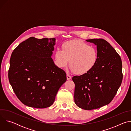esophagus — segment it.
<instances>
[{"instance_id":"obj_1","label":"esophagus","mask_w":131,"mask_h":131,"mask_svg":"<svg viewBox=\"0 0 131 131\" xmlns=\"http://www.w3.org/2000/svg\"><path fill=\"white\" fill-rule=\"evenodd\" d=\"M71 77L69 75V74H67V80H70V79H71Z\"/></svg>"}]
</instances>
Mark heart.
<instances>
[{
  "label": "heart",
  "mask_w": 131,
  "mask_h": 131,
  "mask_svg": "<svg viewBox=\"0 0 131 131\" xmlns=\"http://www.w3.org/2000/svg\"><path fill=\"white\" fill-rule=\"evenodd\" d=\"M98 59L97 49L81 40L66 42L63 50L58 49L55 54V61L60 68L66 67L69 63L70 70L77 74L88 72L96 65Z\"/></svg>",
  "instance_id": "b5f03b06"
}]
</instances>
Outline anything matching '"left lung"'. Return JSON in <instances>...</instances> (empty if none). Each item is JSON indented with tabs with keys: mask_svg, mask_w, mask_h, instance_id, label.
Listing matches in <instances>:
<instances>
[{
	"mask_svg": "<svg viewBox=\"0 0 131 131\" xmlns=\"http://www.w3.org/2000/svg\"><path fill=\"white\" fill-rule=\"evenodd\" d=\"M96 46L98 59L88 72L75 76L74 103L85 110H92L109 104L122 81L121 58L109 43L103 39L86 40Z\"/></svg>",
	"mask_w": 131,
	"mask_h": 131,
	"instance_id": "obj_1",
	"label": "left lung"
}]
</instances>
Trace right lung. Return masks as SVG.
<instances>
[{
    "instance_id": "right-lung-1",
    "label": "right lung",
    "mask_w": 131,
    "mask_h": 131,
    "mask_svg": "<svg viewBox=\"0 0 131 131\" xmlns=\"http://www.w3.org/2000/svg\"><path fill=\"white\" fill-rule=\"evenodd\" d=\"M55 40L31 37L18 45L11 54L9 80L17 98L27 106H51L67 80L65 72L51 58Z\"/></svg>"
}]
</instances>
